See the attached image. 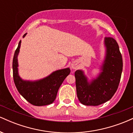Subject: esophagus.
<instances>
[{"label":"esophagus","instance_id":"esophagus-1","mask_svg":"<svg viewBox=\"0 0 133 133\" xmlns=\"http://www.w3.org/2000/svg\"><path fill=\"white\" fill-rule=\"evenodd\" d=\"M71 68L73 69H76V65L75 64H72Z\"/></svg>","mask_w":133,"mask_h":133}]
</instances>
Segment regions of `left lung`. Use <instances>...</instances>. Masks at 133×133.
I'll return each mask as SVG.
<instances>
[{"label":"left lung","instance_id":"left-lung-1","mask_svg":"<svg viewBox=\"0 0 133 133\" xmlns=\"http://www.w3.org/2000/svg\"><path fill=\"white\" fill-rule=\"evenodd\" d=\"M106 56L102 72L88 83L83 72H75L77 96L79 101L86 106H98L111 99L116 92L123 71V58L116 41L105 37Z\"/></svg>","mask_w":133,"mask_h":133}]
</instances>
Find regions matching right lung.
<instances>
[{
    "label": "right lung",
    "instance_id": "right-lung-1",
    "mask_svg": "<svg viewBox=\"0 0 133 133\" xmlns=\"http://www.w3.org/2000/svg\"><path fill=\"white\" fill-rule=\"evenodd\" d=\"M25 34L23 37H25ZM21 41L15 51L13 58V78L20 94L29 103L34 106H45L52 104L56 99L57 91L65 77L71 72L69 68L56 71L51 75L37 81H25L18 74L17 56L19 52Z\"/></svg>",
    "mask_w": 133,
    "mask_h": 133
}]
</instances>
